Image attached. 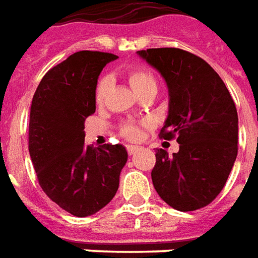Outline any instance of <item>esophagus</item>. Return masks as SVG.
Listing matches in <instances>:
<instances>
[{
    "mask_svg": "<svg viewBox=\"0 0 258 258\" xmlns=\"http://www.w3.org/2000/svg\"><path fill=\"white\" fill-rule=\"evenodd\" d=\"M126 150H127V154L133 155L136 151H138L139 147L138 146H131V144H129V146H126Z\"/></svg>",
    "mask_w": 258,
    "mask_h": 258,
    "instance_id": "esophagus-1",
    "label": "esophagus"
}]
</instances>
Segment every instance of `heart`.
<instances>
[{"instance_id":"b5f03b06","label":"heart","mask_w":258,"mask_h":258,"mask_svg":"<svg viewBox=\"0 0 258 258\" xmlns=\"http://www.w3.org/2000/svg\"><path fill=\"white\" fill-rule=\"evenodd\" d=\"M126 78H127V82H129L131 87L139 96H142L144 93H149V91H154V93L157 91V80H155L154 75L146 68H131L126 72ZM109 85L111 83H109L108 78H103L97 83L96 93H94L97 104L104 103L105 96H107V93L109 90ZM120 133L126 139L135 140V139L139 138L140 131H139L138 126L133 125V123H123L120 126Z\"/></svg>"}]
</instances>
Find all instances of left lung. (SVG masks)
<instances>
[{"label":"left lung","mask_w":258,"mask_h":258,"mask_svg":"<svg viewBox=\"0 0 258 258\" xmlns=\"http://www.w3.org/2000/svg\"><path fill=\"white\" fill-rule=\"evenodd\" d=\"M168 87V116L160 136L179 151L155 150V190L178 211L206 207L220 195L237 155V111L225 83L200 56L179 48L138 51Z\"/></svg>","instance_id":"1"}]
</instances>
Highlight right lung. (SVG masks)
Here are the masks:
<instances>
[{
  "label": "right lung",
  "mask_w": 258,
  "mask_h": 258,
  "mask_svg": "<svg viewBox=\"0 0 258 258\" xmlns=\"http://www.w3.org/2000/svg\"><path fill=\"white\" fill-rule=\"evenodd\" d=\"M118 56L79 51L44 75L29 120V153L38 183L51 200L75 217L105 207L119 187L127 161L122 144L85 146V120L96 112L97 79Z\"/></svg>",
  "instance_id": "obj_1"
}]
</instances>
